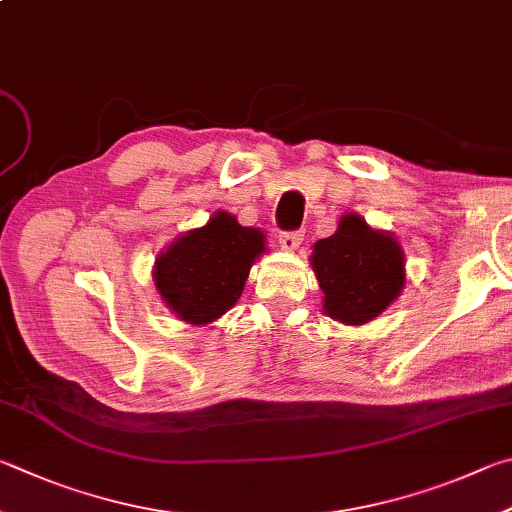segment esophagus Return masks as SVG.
Returning a JSON list of instances; mask_svg holds the SVG:
<instances>
[{"instance_id":"obj_1","label":"esophagus","mask_w":512,"mask_h":512,"mask_svg":"<svg viewBox=\"0 0 512 512\" xmlns=\"http://www.w3.org/2000/svg\"><path fill=\"white\" fill-rule=\"evenodd\" d=\"M302 239H304L302 230H295V232H282V235H280V246H282L284 250H288V253H293V250L300 248Z\"/></svg>"}]
</instances>
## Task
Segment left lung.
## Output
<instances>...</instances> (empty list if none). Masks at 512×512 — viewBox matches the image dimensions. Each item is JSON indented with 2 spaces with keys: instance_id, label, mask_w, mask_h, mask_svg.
Wrapping results in <instances>:
<instances>
[{
  "instance_id": "8db88e82",
  "label": "left lung",
  "mask_w": 512,
  "mask_h": 512,
  "mask_svg": "<svg viewBox=\"0 0 512 512\" xmlns=\"http://www.w3.org/2000/svg\"><path fill=\"white\" fill-rule=\"evenodd\" d=\"M322 288V309L349 327L376 320L405 288V253L387 230L371 228L356 212L338 221L309 257Z\"/></svg>"
}]
</instances>
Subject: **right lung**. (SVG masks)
Segmentation results:
<instances>
[{
	"mask_svg": "<svg viewBox=\"0 0 512 512\" xmlns=\"http://www.w3.org/2000/svg\"><path fill=\"white\" fill-rule=\"evenodd\" d=\"M266 253V235L217 210L165 246L152 268L154 286L176 318L206 327L237 304L250 266Z\"/></svg>",
	"mask_w": 512,
	"mask_h": 512,
	"instance_id": "1",
	"label": "right lung"
}]
</instances>
